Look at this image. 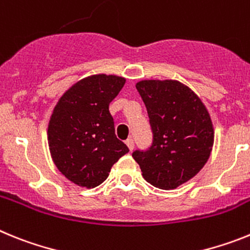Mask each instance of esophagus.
<instances>
[{
  "label": "esophagus",
  "mask_w": 250,
  "mask_h": 250,
  "mask_svg": "<svg viewBox=\"0 0 250 250\" xmlns=\"http://www.w3.org/2000/svg\"><path fill=\"white\" fill-rule=\"evenodd\" d=\"M125 143H126V145H127V147L130 149V151H132V150H134V145H135L134 144V139L129 138L126 141H125Z\"/></svg>",
  "instance_id": "34e87169"
}]
</instances>
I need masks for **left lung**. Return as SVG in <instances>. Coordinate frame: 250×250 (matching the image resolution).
I'll use <instances>...</instances> for the list:
<instances>
[{
    "label": "left lung",
    "instance_id": "left-lung-1",
    "mask_svg": "<svg viewBox=\"0 0 250 250\" xmlns=\"http://www.w3.org/2000/svg\"><path fill=\"white\" fill-rule=\"evenodd\" d=\"M136 89L146 106L152 143L132 158L147 183L175 189L199 173L210 156L214 129L207 107L175 80H144Z\"/></svg>",
    "mask_w": 250,
    "mask_h": 250
}]
</instances>
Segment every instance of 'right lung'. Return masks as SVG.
<instances>
[{
    "mask_svg": "<svg viewBox=\"0 0 250 250\" xmlns=\"http://www.w3.org/2000/svg\"><path fill=\"white\" fill-rule=\"evenodd\" d=\"M124 77L92 75L72 85L55 106L48 123L51 156L62 175L83 188L105 182L112 165L129 147L115 135L109 105Z\"/></svg>",
    "mask_w": 250,
    "mask_h": 250,
    "instance_id": "obj_1",
    "label": "right lung"
}]
</instances>
